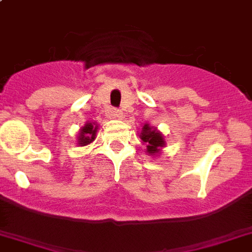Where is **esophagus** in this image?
Wrapping results in <instances>:
<instances>
[{"mask_svg":"<svg viewBox=\"0 0 252 252\" xmlns=\"http://www.w3.org/2000/svg\"><path fill=\"white\" fill-rule=\"evenodd\" d=\"M106 115L111 119H122L123 118V112L120 110H118V108H110V110H107Z\"/></svg>","mask_w":252,"mask_h":252,"instance_id":"esophagus-1","label":"esophagus"}]
</instances>
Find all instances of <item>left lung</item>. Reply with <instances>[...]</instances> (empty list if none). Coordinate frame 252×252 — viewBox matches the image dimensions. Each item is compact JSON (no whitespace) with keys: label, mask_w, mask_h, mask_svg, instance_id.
I'll use <instances>...</instances> for the list:
<instances>
[{"label":"left lung","mask_w":252,"mask_h":252,"mask_svg":"<svg viewBox=\"0 0 252 252\" xmlns=\"http://www.w3.org/2000/svg\"><path fill=\"white\" fill-rule=\"evenodd\" d=\"M140 138L142 140V144H146V153L149 156H157L159 154L161 149L165 144V138L162 136L159 130H157L149 124H144L140 133Z\"/></svg>","instance_id":"obj_1"}]
</instances>
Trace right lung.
I'll return each mask as SVG.
<instances>
[{
  "instance_id": "add662e5",
  "label": "right lung",
  "mask_w": 252,
  "mask_h": 252,
  "mask_svg": "<svg viewBox=\"0 0 252 252\" xmlns=\"http://www.w3.org/2000/svg\"><path fill=\"white\" fill-rule=\"evenodd\" d=\"M98 126L95 123H86L80 130L78 134V145L85 146L89 145L95 140V134H96Z\"/></svg>"
}]
</instances>
